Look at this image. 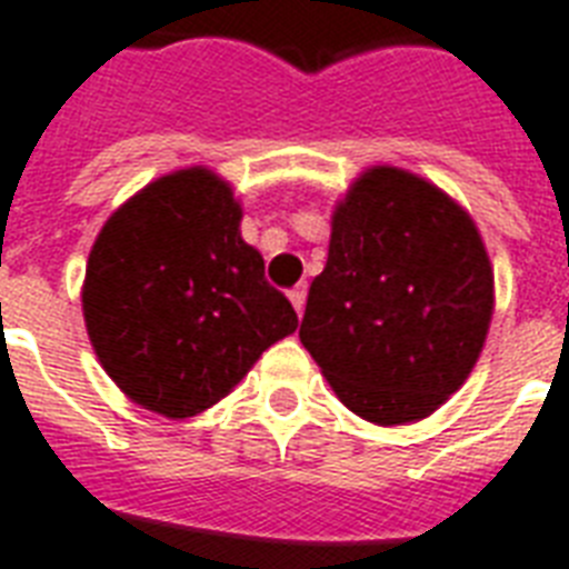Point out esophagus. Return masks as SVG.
I'll list each match as a JSON object with an SVG mask.
<instances>
[{
	"label": "esophagus",
	"mask_w": 569,
	"mask_h": 569,
	"mask_svg": "<svg viewBox=\"0 0 569 569\" xmlns=\"http://www.w3.org/2000/svg\"><path fill=\"white\" fill-rule=\"evenodd\" d=\"M289 301H292V307L298 310V313H303V303H307V286L303 283L295 286L292 292H289Z\"/></svg>",
	"instance_id": "esophagus-1"
}]
</instances>
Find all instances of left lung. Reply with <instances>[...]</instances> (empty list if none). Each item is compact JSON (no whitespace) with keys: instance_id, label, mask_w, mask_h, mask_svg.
<instances>
[{"instance_id":"1","label":"left lung","mask_w":569,"mask_h":569,"mask_svg":"<svg viewBox=\"0 0 569 569\" xmlns=\"http://www.w3.org/2000/svg\"><path fill=\"white\" fill-rule=\"evenodd\" d=\"M492 303L475 220L436 184L372 167L333 211L298 337L346 409L393 427L427 418L462 388Z\"/></svg>"}]
</instances>
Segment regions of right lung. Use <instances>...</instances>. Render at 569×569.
<instances>
[{
  "label": "right lung",
  "instance_id": "obj_1",
  "mask_svg": "<svg viewBox=\"0 0 569 569\" xmlns=\"http://www.w3.org/2000/svg\"><path fill=\"white\" fill-rule=\"evenodd\" d=\"M238 227L232 188L202 167L151 181L103 223L82 316L107 376L142 409L193 418L298 328Z\"/></svg>",
  "mask_w": 569,
  "mask_h": 569
}]
</instances>
